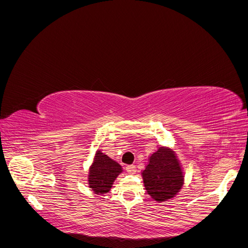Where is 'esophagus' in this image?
<instances>
[{
	"label": "esophagus",
	"instance_id": "esophagus-1",
	"mask_svg": "<svg viewBox=\"0 0 248 248\" xmlns=\"http://www.w3.org/2000/svg\"><path fill=\"white\" fill-rule=\"evenodd\" d=\"M125 170L127 172H128V174H136V171H137V168H136V166H133V164H128V166H126Z\"/></svg>",
	"mask_w": 248,
	"mask_h": 248
}]
</instances>
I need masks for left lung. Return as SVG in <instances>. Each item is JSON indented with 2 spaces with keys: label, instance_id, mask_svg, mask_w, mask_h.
Segmentation results:
<instances>
[{
  "label": "left lung",
  "instance_id": "8db88e82",
  "mask_svg": "<svg viewBox=\"0 0 248 248\" xmlns=\"http://www.w3.org/2000/svg\"><path fill=\"white\" fill-rule=\"evenodd\" d=\"M145 187L152 199L163 202L172 198L183 184V175L176 155L168 148H159L150 157L142 170Z\"/></svg>",
  "mask_w": 248,
  "mask_h": 248
}]
</instances>
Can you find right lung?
<instances>
[{
    "label": "right lung",
    "instance_id": "1",
    "mask_svg": "<svg viewBox=\"0 0 248 248\" xmlns=\"http://www.w3.org/2000/svg\"><path fill=\"white\" fill-rule=\"evenodd\" d=\"M121 170V167L116 161L101 152H97L90 170V186L96 193L108 192Z\"/></svg>",
    "mask_w": 248,
    "mask_h": 248
}]
</instances>
